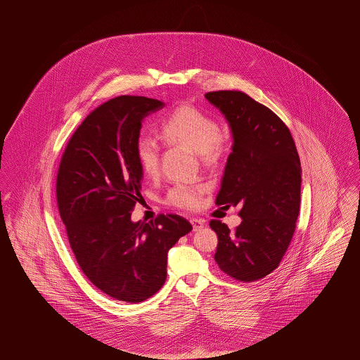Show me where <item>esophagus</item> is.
<instances>
[{"label": "esophagus", "instance_id": "34e87169", "mask_svg": "<svg viewBox=\"0 0 360 360\" xmlns=\"http://www.w3.org/2000/svg\"><path fill=\"white\" fill-rule=\"evenodd\" d=\"M190 223L193 225V231L194 232H197V231L204 228V220H201V219H190Z\"/></svg>", "mask_w": 360, "mask_h": 360}]
</instances>
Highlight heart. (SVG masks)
<instances>
[{
  "instance_id": "heart-1",
  "label": "heart",
  "mask_w": 360,
  "mask_h": 360,
  "mask_svg": "<svg viewBox=\"0 0 360 360\" xmlns=\"http://www.w3.org/2000/svg\"><path fill=\"white\" fill-rule=\"evenodd\" d=\"M159 136L167 144L185 146L198 153L205 165H216L224 154L223 131L219 122L204 112L179 106L159 125ZM137 160L143 172L155 178L160 166V150L153 139L137 137L135 144ZM205 191L204 185L176 184L166 195V201L182 209H195Z\"/></svg>"
}]
</instances>
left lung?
I'll return each instance as SVG.
<instances>
[{"label":"left lung","instance_id":"1","mask_svg":"<svg viewBox=\"0 0 360 360\" xmlns=\"http://www.w3.org/2000/svg\"><path fill=\"white\" fill-rule=\"evenodd\" d=\"M206 100L225 116L232 153L216 204L239 206L231 231L212 220L219 244L214 260L225 274L254 282L273 273L295 231L301 201V162L289 128L271 109L238 90L209 91Z\"/></svg>","mask_w":360,"mask_h":360}]
</instances>
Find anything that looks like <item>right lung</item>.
I'll list each match as a JSON object with an SVG mask.
<instances>
[{"mask_svg": "<svg viewBox=\"0 0 360 360\" xmlns=\"http://www.w3.org/2000/svg\"><path fill=\"white\" fill-rule=\"evenodd\" d=\"M163 106L140 96L100 105L72 134L56 176L59 214L81 270L105 294L131 304L160 290L169 250L193 229L178 214L131 220L141 198V121Z\"/></svg>", "mask_w": 360, "mask_h": 360, "instance_id": "right-lung-1", "label": "right lung"}]
</instances>
